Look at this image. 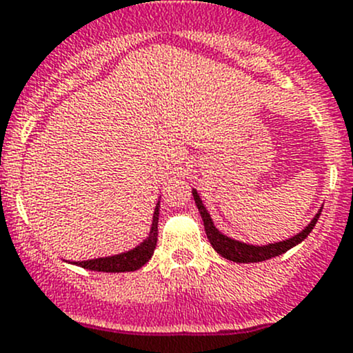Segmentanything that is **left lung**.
Segmentation results:
<instances>
[{"mask_svg": "<svg viewBox=\"0 0 353 353\" xmlns=\"http://www.w3.org/2000/svg\"><path fill=\"white\" fill-rule=\"evenodd\" d=\"M193 198L198 206L199 215H201L203 219L206 237H208L212 248L215 249L220 256H223V258L230 259V261L234 263H258V261H266V259H272L275 258V256L283 254V252H287L288 249H292L294 245L301 244L302 241L311 234V230L314 229L316 222H318L319 215H321V208H319V212L316 213L314 219L305 225V229H302L297 236L290 237V239L280 241V243L266 244V245H252V244L243 243V241L232 239V237L220 232V230L215 227V223H213L208 210H206L205 205H203L201 198H199L196 190H193Z\"/></svg>", "mask_w": 353, "mask_h": 353, "instance_id": "left-lung-1", "label": "left lung"}]
</instances>
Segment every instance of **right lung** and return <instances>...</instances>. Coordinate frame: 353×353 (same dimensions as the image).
<instances>
[{
	"label": "right lung",
	"mask_w": 353,
	"mask_h": 353,
	"mask_svg": "<svg viewBox=\"0 0 353 353\" xmlns=\"http://www.w3.org/2000/svg\"><path fill=\"white\" fill-rule=\"evenodd\" d=\"M159 208L160 201H157L154 219H152L150 232H148L147 239L140 243L137 248L130 249V251L119 252V254L104 256V258L95 259H85V261H68L71 265L81 266L85 270H92V272H104V273H123V272H134V270L141 268L148 259L154 256L155 245H157V234H159Z\"/></svg>",
	"instance_id": "obj_1"
}]
</instances>
